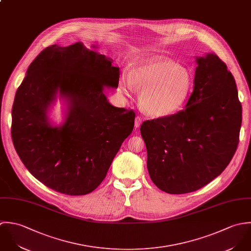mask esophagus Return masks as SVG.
<instances>
[{"mask_svg": "<svg viewBox=\"0 0 251 251\" xmlns=\"http://www.w3.org/2000/svg\"><path fill=\"white\" fill-rule=\"evenodd\" d=\"M142 124V118L140 116H137L136 119H135V127L136 128H139Z\"/></svg>", "mask_w": 251, "mask_h": 251, "instance_id": "obj_1", "label": "esophagus"}]
</instances>
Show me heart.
Wrapping results in <instances>:
<instances>
[{
    "label": "heart",
    "mask_w": 251,
    "mask_h": 251,
    "mask_svg": "<svg viewBox=\"0 0 251 251\" xmlns=\"http://www.w3.org/2000/svg\"><path fill=\"white\" fill-rule=\"evenodd\" d=\"M125 93L140 90V103L151 116H167L183 108L193 89L191 72L168 60L149 61L134 66L119 81Z\"/></svg>",
    "instance_id": "heart-1"
}]
</instances>
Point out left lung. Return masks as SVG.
<instances>
[{
    "label": "left lung",
    "instance_id": "obj_1",
    "mask_svg": "<svg viewBox=\"0 0 251 251\" xmlns=\"http://www.w3.org/2000/svg\"><path fill=\"white\" fill-rule=\"evenodd\" d=\"M196 59L194 88L184 109L141 126L151 180L169 194L209 183L229 165L239 144L242 104L233 75L213 53Z\"/></svg>",
    "mask_w": 251,
    "mask_h": 251
}]
</instances>
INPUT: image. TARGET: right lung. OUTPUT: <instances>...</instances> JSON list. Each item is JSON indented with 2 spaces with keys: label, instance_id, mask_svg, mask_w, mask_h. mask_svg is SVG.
Returning a JSON list of instances; mask_svg holds the SVG:
<instances>
[{
  "label": "right lung",
  "instance_id": "add662e5",
  "mask_svg": "<svg viewBox=\"0 0 251 251\" xmlns=\"http://www.w3.org/2000/svg\"><path fill=\"white\" fill-rule=\"evenodd\" d=\"M118 81L119 68L112 60L79 42L66 48L53 45L31 63L15 94L11 138L38 180L71 196L100 185L135 123L132 109L111 105L104 95ZM58 94L68 105L59 127L50 125L47 115Z\"/></svg>",
  "mask_w": 251,
  "mask_h": 251
}]
</instances>
